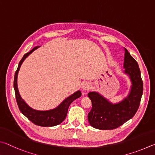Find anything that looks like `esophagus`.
I'll use <instances>...</instances> for the list:
<instances>
[{
  "instance_id": "34e87169",
  "label": "esophagus",
  "mask_w": 155,
  "mask_h": 155,
  "mask_svg": "<svg viewBox=\"0 0 155 155\" xmlns=\"http://www.w3.org/2000/svg\"><path fill=\"white\" fill-rule=\"evenodd\" d=\"M90 89H91L90 84L88 82H86L85 84H84V85L82 86V90L84 91V94L87 93Z\"/></svg>"
}]
</instances>
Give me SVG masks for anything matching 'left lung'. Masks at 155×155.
I'll return each mask as SVG.
<instances>
[{"instance_id": "left-lung-1", "label": "left lung", "mask_w": 155, "mask_h": 155, "mask_svg": "<svg viewBox=\"0 0 155 155\" xmlns=\"http://www.w3.org/2000/svg\"><path fill=\"white\" fill-rule=\"evenodd\" d=\"M124 68L131 78L132 86L129 95L118 104H112L95 92L88 94L92 102L88 122L94 128L112 130L118 128L134 117L139 108L143 93V81L137 61L127 50L124 51Z\"/></svg>"}]
</instances>
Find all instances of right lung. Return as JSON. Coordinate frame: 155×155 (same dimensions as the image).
<instances>
[{"label": "right lung", "instance_id": "right-lung-1", "mask_svg": "<svg viewBox=\"0 0 155 155\" xmlns=\"http://www.w3.org/2000/svg\"><path fill=\"white\" fill-rule=\"evenodd\" d=\"M39 48V46L35 47L32 50L29 51L28 53L24 54L23 58L21 59V61L19 62L18 69L16 70L14 77V81H13V87H14L15 99L18 105V107L21 112L26 116V117L31 120L32 123L37 124L38 126L41 127H53L58 125L60 123H61L66 118L67 114L68 108H69L70 104L74 101L75 99L79 98L82 95V93L80 91L76 92L72 95L68 97L62 104L59 105L56 109L49 110V111H37L32 109L27 105L25 101L21 98V97L19 94L18 85H17V78L18 73L21 63L25 60V58L28 56L30 54H31L32 51Z\"/></svg>", "mask_w": 155, "mask_h": 155}]
</instances>
